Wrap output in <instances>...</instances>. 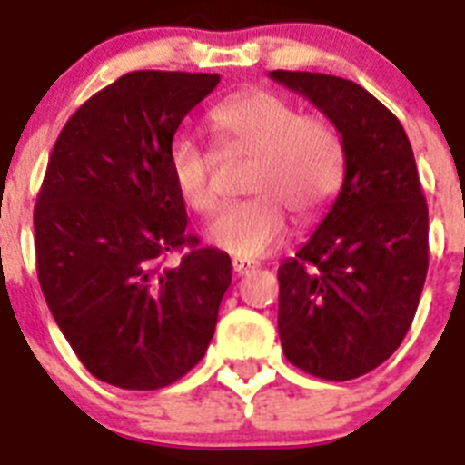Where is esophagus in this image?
Returning a JSON list of instances; mask_svg holds the SVG:
<instances>
[{
	"label": "esophagus",
	"instance_id": "34e87169",
	"mask_svg": "<svg viewBox=\"0 0 465 465\" xmlns=\"http://www.w3.org/2000/svg\"><path fill=\"white\" fill-rule=\"evenodd\" d=\"M232 270H235V274L244 277V274H249L256 270V262L246 261V258H232Z\"/></svg>",
	"mask_w": 465,
	"mask_h": 465
}]
</instances>
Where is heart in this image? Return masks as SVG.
Here are the masks:
<instances>
[{"instance_id":"1","label":"heart","mask_w":465,"mask_h":465,"mask_svg":"<svg viewBox=\"0 0 465 465\" xmlns=\"http://www.w3.org/2000/svg\"><path fill=\"white\" fill-rule=\"evenodd\" d=\"M209 127L223 153H252L246 191L207 225V242L230 256L256 261L268 256L289 232V216L310 223L326 212L344 174V143L338 127L322 116H302L286 97L252 90L209 111ZM170 176L182 203L197 213L216 204L212 174L216 155L197 139L172 142Z\"/></svg>"}]
</instances>
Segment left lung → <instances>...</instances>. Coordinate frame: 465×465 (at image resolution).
Here are the masks:
<instances>
[{"label":"left lung","instance_id":"8db88e82","mask_svg":"<svg viewBox=\"0 0 465 465\" xmlns=\"http://www.w3.org/2000/svg\"><path fill=\"white\" fill-rule=\"evenodd\" d=\"M322 109L344 143L331 212L279 268V340L300 371L347 381L401 347L429 270V207L401 121L359 84L270 72Z\"/></svg>","mask_w":465,"mask_h":465}]
</instances>
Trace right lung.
<instances>
[{
	"mask_svg": "<svg viewBox=\"0 0 465 465\" xmlns=\"http://www.w3.org/2000/svg\"><path fill=\"white\" fill-rule=\"evenodd\" d=\"M219 81L125 74L76 109L48 158L35 207L41 291L85 371L118 389L153 391L195 368L232 282L228 253L186 232L167 163L176 127Z\"/></svg>",
	"mask_w": 465,
	"mask_h": 465,
	"instance_id": "right-lung-1",
	"label": "right lung"
}]
</instances>
